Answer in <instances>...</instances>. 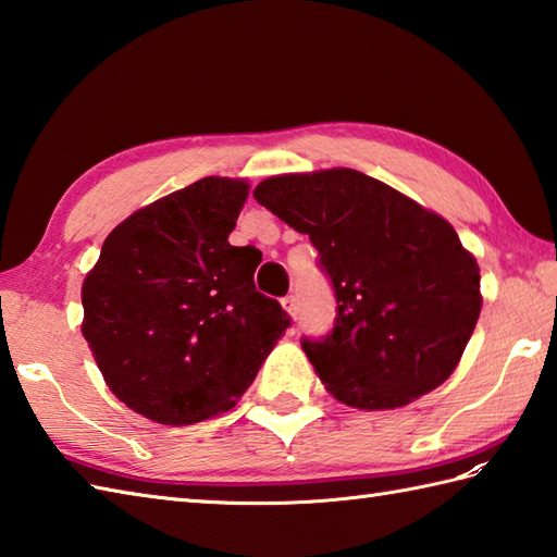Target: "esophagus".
<instances>
[{
  "instance_id": "obj_1",
  "label": "esophagus",
  "mask_w": 557,
  "mask_h": 557,
  "mask_svg": "<svg viewBox=\"0 0 557 557\" xmlns=\"http://www.w3.org/2000/svg\"><path fill=\"white\" fill-rule=\"evenodd\" d=\"M282 306H285V311L292 318L299 315V304H297V297H294V294H287V297H282Z\"/></svg>"
}]
</instances>
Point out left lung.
<instances>
[{"mask_svg": "<svg viewBox=\"0 0 557 557\" xmlns=\"http://www.w3.org/2000/svg\"><path fill=\"white\" fill-rule=\"evenodd\" d=\"M253 196L309 234L335 289V327L301 339L327 393L395 409L453 375L481 313L476 258L453 224L347 168L270 176Z\"/></svg>", "mask_w": 557, "mask_h": 557, "instance_id": "left-lung-1", "label": "left lung"}]
</instances>
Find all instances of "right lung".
<instances>
[{"mask_svg":"<svg viewBox=\"0 0 557 557\" xmlns=\"http://www.w3.org/2000/svg\"><path fill=\"white\" fill-rule=\"evenodd\" d=\"M246 196L244 180L206 176L136 210L83 280V337L140 417L188 425L232 409L292 325L256 292V251L230 244Z\"/></svg>","mask_w":557,"mask_h":557,"instance_id":"obj_1","label":"right lung"}]
</instances>
